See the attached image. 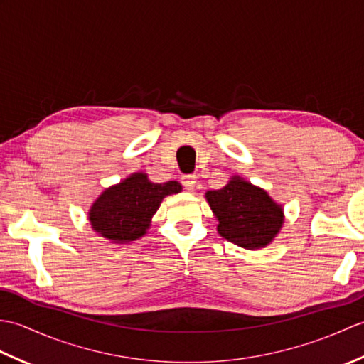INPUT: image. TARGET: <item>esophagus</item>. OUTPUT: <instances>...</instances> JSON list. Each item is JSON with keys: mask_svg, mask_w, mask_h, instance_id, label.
Instances as JSON below:
<instances>
[{"mask_svg": "<svg viewBox=\"0 0 364 364\" xmlns=\"http://www.w3.org/2000/svg\"><path fill=\"white\" fill-rule=\"evenodd\" d=\"M181 183H183V186L186 188L188 191H192V189L196 188V184H197V175H194V173L183 175L181 176Z\"/></svg>", "mask_w": 364, "mask_h": 364, "instance_id": "1", "label": "esophagus"}]
</instances>
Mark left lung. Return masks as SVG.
Here are the masks:
<instances>
[{
	"instance_id": "1",
	"label": "left lung",
	"mask_w": 364,
	"mask_h": 364,
	"mask_svg": "<svg viewBox=\"0 0 364 364\" xmlns=\"http://www.w3.org/2000/svg\"><path fill=\"white\" fill-rule=\"evenodd\" d=\"M206 200L219 220V235L244 249L267 245L282 228V206L241 178L219 191H208Z\"/></svg>"
}]
</instances>
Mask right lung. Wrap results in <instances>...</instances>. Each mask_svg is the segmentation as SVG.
<instances>
[{"instance_id":"obj_1","label":"right lung","mask_w":364,"mask_h":364,"mask_svg":"<svg viewBox=\"0 0 364 364\" xmlns=\"http://www.w3.org/2000/svg\"><path fill=\"white\" fill-rule=\"evenodd\" d=\"M181 191L178 181L151 183L145 173H134L106 189L89 213L92 228L114 242L136 241L150 227L162 198Z\"/></svg>"}]
</instances>
